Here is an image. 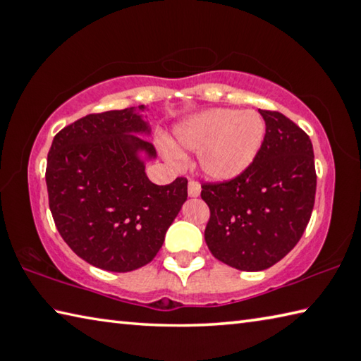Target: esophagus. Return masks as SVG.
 <instances>
[{"mask_svg": "<svg viewBox=\"0 0 361 361\" xmlns=\"http://www.w3.org/2000/svg\"><path fill=\"white\" fill-rule=\"evenodd\" d=\"M188 194H189V197H197V195L200 194V185L195 180H189Z\"/></svg>", "mask_w": 361, "mask_h": 361, "instance_id": "34e87169", "label": "esophagus"}]
</instances>
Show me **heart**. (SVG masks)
I'll use <instances>...</instances> for the list:
<instances>
[{"label": "heart", "mask_w": 361, "mask_h": 361, "mask_svg": "<svg viewBox=\"0 0 361 361\" xmlns=\"http://www.w3.org/2000/svg\"><path fill=\"white\" fill-rule=\"evenodd\" d=\"M264 135V121L253 109H210L175 129V142L199 152L200 170L215 181H228L245 172L258 156ZM164 151L172 161L181 157L173 146L167 145Z\"/></svg>", "instance_id": "heart-1"}]
</instances>
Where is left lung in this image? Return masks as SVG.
Here are the masks:
<instances>
[{
  "mask_svg": "<svg viewBox=\"0 0 361 361\" xmlns=\"http://www.w3.org/2000/svg\"><path fill=\"white\" fill-rule=\"evenodd\" d=\"M266 122L261 149L245 172L204 183L210 209L205 242L212 255L239 271H264L288 255L312 215L317 189L307 133L279 111L259 109Z\"/></svg>",
  "mask_w": 361,
  "mask_h": 361,
  "instance_id": "left-lung-1",
  "label": "left lung"
}]
</instances>
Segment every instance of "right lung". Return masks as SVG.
<instances>
[{
  "label": "right lung",
  "instance_id": "1",
  "mask_svg": "<svg viewBox=\"0 0 361 361\" xmlns=\"http://www.w3.org/2000/svg\"><path fill=\"white\" fill-rule=\"evenodd\" d=\"M135 133H149L135 108L87 114L63 127L47 154L49 209L60 235L109 272L151 262L188 197L183 176L166 186L149 181L138 152L152 159L156 148Z\"/></svg>",
  "mask_w": 361,
  "mask_h": 361
}]
</instances>
